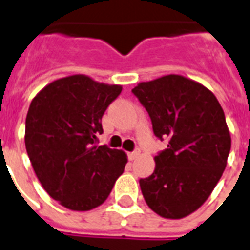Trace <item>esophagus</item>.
Segmentation results:
<instances>
[{
  "mask_svg": "<svg viewBox=\"0 0 250 250\" xmlns=\"http://www.w3.org/2000/svg\"><path fill=\"white\" fill-rule=\"evenodd\" d=\"M140 156V152L139 150H135V152H131L128 153V160L129 161H133V160H136L137 157Z\"/></svg>",
  "mask_w": 250,
  "mask_h": 250,
  "instance_id": "obj_1",
  "label": "esophagus"
}]
</instances>
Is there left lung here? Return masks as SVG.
<instances>
[{"label":"left lung","instance_id":"1","mask_svg":"<svg viewBox=\"0 0 250 250\" xmlns=\"http://www.w3.org/2000/svg\"><path fill=\"white\" fill-rule=\"evenodd\" d=\"M153 132L167 148L150 176L140 179L145 202L158 215L187 217L208 200L227 165L231 136L217 97L201 84L166 75L132 89Z\"/></svg>","mask_w":250,"mask_h":250}]
</instances>
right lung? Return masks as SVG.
<instances>
[{"label":"right lung","instance_id":"obj_1","mask_svg":"<svg viewBox=\"0 0 250 250\" xmlns=\"http://www.w3.org/2000/svg\"><path fill=\"white\" fill-rule=\"evenodd\" d=\"M121 92V85L72 75L45 86L29 105V161L49 196L67 209L100 206L125 171V152L97 145L102 115Z\"/></svg>","mask_w":250,"mask_h":250}]
</instances>
